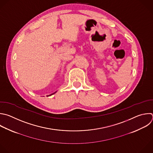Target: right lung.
Returning a JSON list of instances; mask_svg holds the SVG:
<instances>
[{
  "label": "right lung",
  "mask_w": 153,
  "mask_h": 153,
  "mask_svg": "<svg viewBox=\"0 0 153 153\" xmlns=\"http://www.w3.org/2000/svg\"><path fill=\"white\" fill-rule=\"evenodd\" d=\"M56 93V92H54V93H53V94H50V95H53V94H55Z\"/></svg>",
  "instance_id": "add662e5"
}]
</instances>
